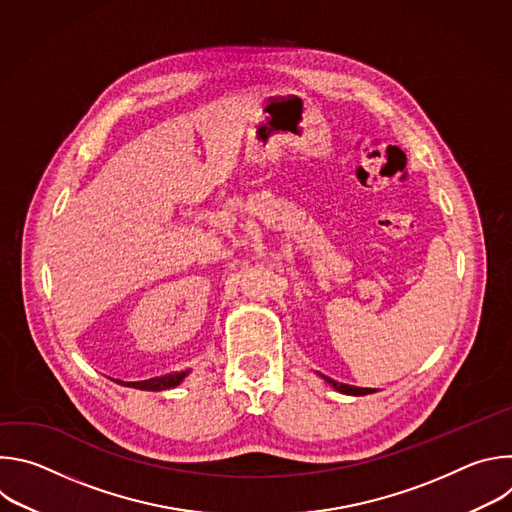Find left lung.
<instances>
[{
    "instance_id": "left-lung-1",
    "label": "left lung",
    "mask_w": 512,
    "mask_h": 512,
    "mask_svg": "<svg viewBox=\"0 0 512 512\" xmlns=\"http://www.w3.org/2000/svg\"><path fill=\"white\" fill-rule=\"evenodd\" d=\"M326 381L340 393H346V395H369V393H375L373 389H362V387H352V385H344V383H336L332 379L326 377Z\"/></svg>"
}]
</instances>
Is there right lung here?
<instances>
[{"label": "right lung", "instance_id": "right-lung-1", "mask_svg": "<svg viewBox=\"0 0 512 512\" xmlns=\"http://www.w3.org/2000/svg\"><path fill=\"white\" fill-rule=\"evenodd\" d=\"M186 377V373H172V375H162V377H154L148 381H137L131 383L127 387H135V389H145V391H162V389H172L176 385L182 383V379Z\"/></svg>", "mask_w": 512, "mask_h": 512}]
</instances>
